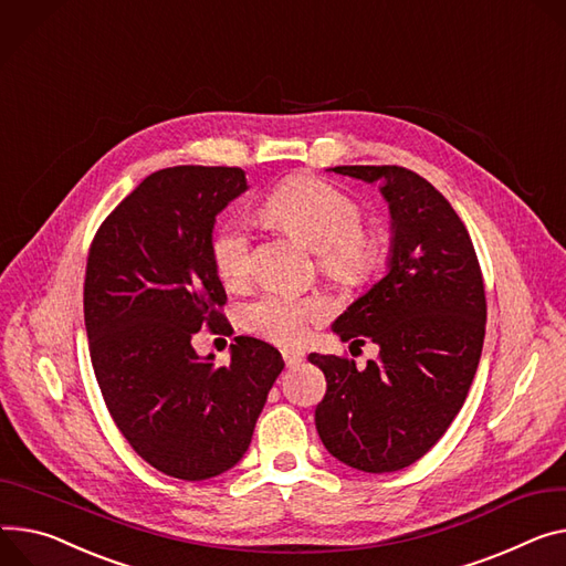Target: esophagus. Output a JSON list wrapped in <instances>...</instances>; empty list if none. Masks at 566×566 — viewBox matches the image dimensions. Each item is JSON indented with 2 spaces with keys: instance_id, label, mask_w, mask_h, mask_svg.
I'll use <instances>...</instances> for the list:
<instances>
[{
  "instance_id": "34e87169",
  "label": "esophagus",
  "mask_w": 566,
  "mask_h": 566,
  "mask_svg": "<svg viewBox=\"0 0 566 566\" xmlns=\"http://www.w3.org/2000/svg\"><path fill=\"white\" fill-rule=\"evenodd\" d=\"M283 360H285V365L287 367H296V365H301L303 363V352L301 349H283Z\"/></svg>"
}]
</instances>
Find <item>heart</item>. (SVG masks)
Here are the masks:
<instances>
[{"instance_id":"b5f03b06","label":"heart","mask_w":566,"mask_h":566,"mask_svg":"<svg viewBox=\"0 0 566 566\" xmlns=\"http://www.w3.org/2000/svg\"><path fill=\"white\" fill-rule=\"evenodd\" d=\"M260 217L281 231L301 238L319 255V270L339 285L367 283L382 258L376 233L363 229V208L335 186L296 177L281 184L260 203ZM217 279L242 287L253 274V242L242 222H229L210 242ZM328 317V301L317 294L268 290L242 308V326L279 344H292L308 326Z\"/></svg>"}]
</instances>
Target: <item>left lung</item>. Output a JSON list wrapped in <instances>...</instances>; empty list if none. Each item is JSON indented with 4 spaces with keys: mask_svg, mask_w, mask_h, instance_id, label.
<instances>
[{
    "mask_svg": "<svg viewBox=\"0 0 566 566\" xmlns=\"http://www.w3.org/2000/svg\"><path fill=\"white\" fill-rule=\"evenodd\" d=\"M331 171L378 184L392 217L387 274L333 324L344 342L378 344V360L311 354L326 376L315 426L333 458L367 473L428 453L460 412L481 360L488 301L471 238L451 203L399 165Z\"/></svg>",
    "mask_w": 566,
    "mask_h": 566,
    "instance_id": "left-lung-1",
    "label": "left lung"
}]
</instances>
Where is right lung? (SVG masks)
<instances>
[{
    "label": "right lung",
    "mask_w": 566,
    "mask_h": 566,
    "mask_svg": "<svg viewBox=\"0 0 566 566\" xmlns=\"http://www.w3.org/2000/svg\"><path fill=\"white\" fill-rule=\"evenodd\" d=\"M247 190L240 167L158 169L99 227L85 265L83 317L106 408L154 469L206 481L242 460L285 363L238 335L231 365L199 358L192 335L227 333L214 217Z\"/></svg>",
    "instance_id": "right-lung-1"
}]
</instances>
